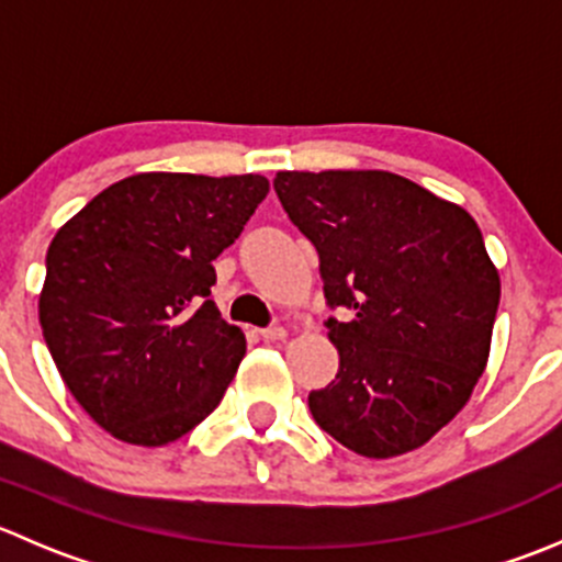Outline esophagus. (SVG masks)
I'll use <instances>...</instances> for the list:
<instances>
[{
  "label": "esophagus",
  "instance_id": "34e87169",
  "mask_svg": "<svg viewBox=\"0 0 562 562\" xmlns=\"http://www.w3.org/2000/svg\"><path fill=\"white\" fill-rule=\"evenodd\" d=\"M260 337L266 339V342H280V339H285V328L282 326H266V328H260Z\"/></svg>",
  "mask_w": 562,
  "mask_h": 562
}]
</instances>
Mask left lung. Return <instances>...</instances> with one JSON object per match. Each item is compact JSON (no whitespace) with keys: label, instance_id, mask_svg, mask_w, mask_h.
Instances as JSON below:
<instances>
[{"label":"left lung","instance_id":"obj_1","mask_svg":"<svg viewBox=\"0 0 562 562\" xmlns=\"http://www.w3.org/2000/svg\"><path fill=\"white\" fill-rule=\"evenodd\" d=\"M274 192L321 258L337 378L310 391L323 432L361 457L427 443L473 394L501 277L475 220L389 171H282Z\"/></svg>","mask_w":562,"mask_h":562}]
</instances>
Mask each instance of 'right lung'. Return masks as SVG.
<instances>
[{
  "instance_id": "right-lung-1",
  "label": "right lung",
  "mask_w": 562,
  "mask_h": 562,
  "mask_svg": "<svg viewBox=\"0 0 562 562\" xmlns=\"http://www.w3.org/2000/svg\"><path fill=\"white\" fill-rule=\"evenodd\" d=\"M266 192L258 173H135L54 236L40 326L65 386L113 438L166 446L220 405L247 342L209 299L212 263Z\"/></svg>"
}]
</instances>
